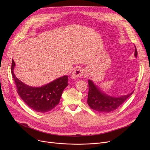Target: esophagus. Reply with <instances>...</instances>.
Here are the masks:
<instances>
[{
	"label": "esophagus",
	"instance_id": "obj_1",
	"mask_svg": "<svg viewBox=\"0 0 150 150\" xmlns=\"http://www.w3.org/2000/svg\"><path fill=\"white\" fill-rule=\"evenodd\" d=\"M84 74V70L81 68H77L74 70V72H72V75H71V78L72 79H76V78L80 77L83 76Z\"/></svg>",
	"mask_w": 150,
	"mask_h": 150
}]
</instances>
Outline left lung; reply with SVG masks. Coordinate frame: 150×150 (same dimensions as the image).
<instances>
[{"label":"left lung","mask_w":150,"mask_h":150,"mask_svg":"<svg viewBox=\"0 0 150 150\" xmlns=\"http://www.w3.org/2000/svg\"><path fill=\"white\" fill-rule=\"evenodd\" d=\"M134 56L137 58V51L135 46ZM89 92L88 97V104L91 108L101 113L111 112L120 107L125 100L131 96L134 91L125 96L120 97H112L101 91L94 83L88 80Z\"/></svg>","instance_id":"left-lung-1"}]
</instances>
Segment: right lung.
<instances>
[{
	"label": "right lung",
	"instance_id": "obj_1",
	"mask_svg": "<svg viewBox=\"0 0 150 150\" xmlns=\"http://www.w3.org/2000/svg\"><path fill=\"white\" fill-rule=\"evenodd\" d=\"M14 67L15 62L13 59L11 74L18 93L29 108L38 112H47L58 105L63 91L68 86L67 75L59 77L41 87H31L16 76Z\"/></svg>",
	"mask_w": 150,
	"mask_h": 150
}]
</instances>
